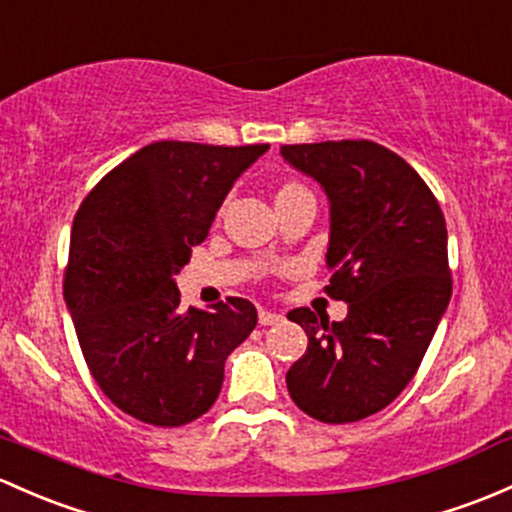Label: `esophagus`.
I'll list each match as a JSON object with an SVG mask.
<instances>
[{
  "label": "esophagus",
  "mask_w": 512,
  "mask_h": 512,
  "mask_svg": "<svg viewBox=\"0 0 512 512\" xmlns=\"http://www.w3.org/2000/svg\"><path fill=\"white\" fill-rule=\"evenodd\" d=\"M257 319H260V326H274V324H279V321H282L284 316L282 314H274V311L262 309L260 314H257Z\"/></svg>",
  "instance_id": "34e87169"
}]
</instances>
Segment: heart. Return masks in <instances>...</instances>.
<instances>
[{"label": "heart", "mask_w": 512, "mask_h": 512, "mask_svg": "<svg viewBox=\"0 0 512 512\" xmlns=\"http://www.w3.org/2000/svg\"><path fill=\"white\" fill-rule=\"evenodd\" d=\"M289 188H299V184H294V181H292V184H284L282 188H279V191H289Z\"/></svg>", "instance_id": "obj_1"}]
</instances>
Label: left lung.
<instances>
[{
	"label": "left lung",
	"mask_w": 512,
	"mask_h": 512,
	"mask_svg": "<svg viewBox=\"0 0 512 512\" xmlns=\"http://www.w3.org/2000/svg\"><path fill=\"white\" fill-rule=\"evenodd\" d=\"M282 157L326 191V292L348 304L343 321L289 311L309 346L287 390L319 422H358L405 390L449 306L444 213L422 176L370 139L284 144Z\"/></svg>",
	"instance_id": "8db88e82"
}]
</instances>
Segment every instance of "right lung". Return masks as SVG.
I'll use <instances>...</instances> for the list:
<instances>
[{"label":"right lung","mask_w":512,"mask_h":512,"mask_svg":"<svg viewBox=\"0 0 512 512\" xmlns=\"http://www.w3.org/2000/svg\"><path fill=\"white\" fill-rule=\"evenodd\" d=\"M267 149L154 142L102 176L75 213L63 294L80 351L107 400L139 422L181 427L211 410L225 360L257 326L240 297L184 311L174 277Z\"/></svg>","instance_id":"right-lung-1"}]
</instances>
